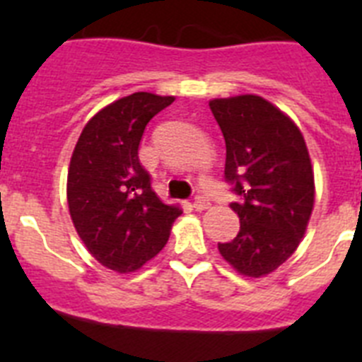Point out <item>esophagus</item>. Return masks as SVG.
<instances>
[{
	"label": "esophagus",
	"mask_w": 362,
	"mask_h": 362,
	"mask_svg": "<svg viewBox=\"0 0 362 362\" xmlns=\"http://www.w3.org/2000/svg\"><path fill=\"white\" fill-rule=\"evenodd\" d=\"M209 206H210L209 197H204L203 194H197V196L194 197V209H196L197 212H201V210H206Z\"/></svg>",
	"instance_id": "esophagus-1"
}]
</instances>
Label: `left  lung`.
Instances as JSON below:
<instances>
[{
	"instance_id": "8db88e82",
	"label": "left lung",
	"mask_w": 362,
	"mask_h": 362,
	"mask_svg": "<svg viewBox=\"0 0 362 362\" xmlns=\"http://www.w3.org/2000/svg\"><path fill=\"white\" fill-rule=\"evenodd\" d=\"M210 110L225 137V181L238 196L230 209L241 223L217 248L243 276H267L296 252L313 209L305 137L259 95L212 99Z\"/></svg>"
}]
</instances>
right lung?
<instances>
[{"mask_svg": "<svg viewBox=\"0 0 362 362\" xmlns=\"http://www.w3.org/2000/svg\"><path fill=\"white\" fill-rule=\"evenodd\" d=\"M172 95L136 92L99 110L70 159L66 197L79 238L103 267L124 274L158 255L181 216L152 190L139 163L146 124L172 105Z\"/></svg>", "mask_w": 362, "mask_h": 362, "instance_id": "right-lung-1", "label": "right lung"}]
</instances>
